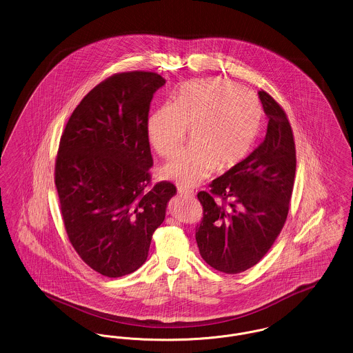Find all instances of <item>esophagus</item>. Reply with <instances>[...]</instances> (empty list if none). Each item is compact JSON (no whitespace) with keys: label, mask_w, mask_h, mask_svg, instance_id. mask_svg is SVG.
I'll use <instances>...</instances> for the list:
<instances>
[{"label":"esophagus","mask_w":353,"mask_h":353,"mask_svg":"<svg viewBox=\"0 0 353 353\" xmlns=\"http://www.w3.org/2000/svg\"><path fill=\"white\" fill-rule=\"evenodd\" d=\"M177 192H179V196L183 197V199H188V197H192V196H193V192L185 189L183 186H180V188L177 189Z\"/></svg>","instance_id":"esophagus-1"}]
</instances>
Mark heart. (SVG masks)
I'll use <instances>...</instances> for the list:
<instances>
[{
  "mask_svg": "<svg viewBox=\"0 0 353 353\" xmlns=\"http://www.w3.org/2000/svg\"><path fill=\"white\" fill-rule=\"evenodd\" d=\"M256 95L225 79L185 84L172 103L154 110L147 121L152 147L169 157L192 130L190 148L164 165L165 179L185 188L202 183L217 168H234L252 151L262 123Z\"/></svg>",
  "mask_w": 353,
  "mask_h": 353,
  "instance_id": "b5f03b06",
  "label": "heart"
}]
</instances>
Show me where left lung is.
<instances>
[{"mask_svg":"<svg viewBox=\"0 0 353 353\" xmlns=\"http://www.w3.org/2000/svg\"><path fill=\"white\" fill-rule=\"evenodd\" d=\"M269 118L263 141L234 168L197 194L202 205L196 241L202 259L226 274L256 265L285 225L294 188L296 154L291 125L282 107L258 92ZM219 196L222 204L215 201Z\"/></svg>","mask_w":353,"mask_h":353,"instance_id":"obj_1","label":"left lung"}]
</instances>
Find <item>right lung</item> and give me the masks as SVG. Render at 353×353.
Masks as SVG:
<instances>
[{
	"instance_id": "add662e5",
	"label": "right lung",
	"mask_w": 353,
	"mask_h": 353,
	"mask_svg": "<svg viewBox=\"0 0 353 353\" xmlns=\"http://www.w3.org/2000/svg\"><path fill=\"white\" fill-rule=\"evenodd\" d=\"M165 79L147 71L115 74L94 87L68 119L55 163V186L68 239L84 262L119 278L148 256L176 186H150L147 121Z\"/></svg>"
}]
</instances>
